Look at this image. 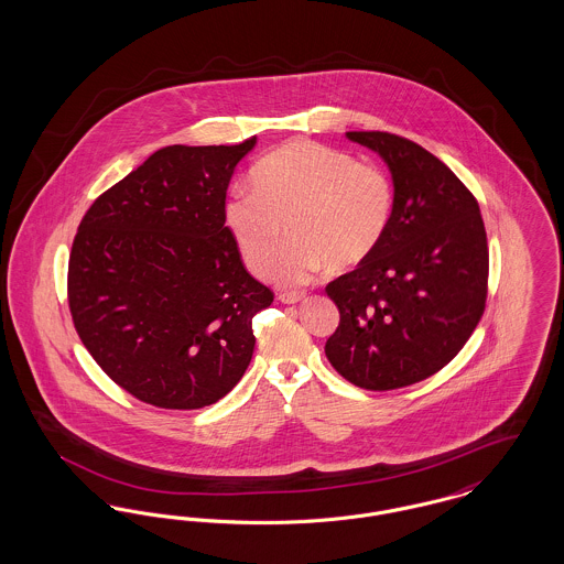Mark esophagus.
I'll list each match as a JSON object with an SVG mask.
<instances>
[{
  "label": "esophagus",
  "instance_id": "esophagus-1",
  "mask_svg": "<svg viewBox=\"0 0 564 564\" xmlns=\"http://www.w3.org/2000/svg\"><path fill=\"white\" fill-rule=\"evenodd\" d=\"M304 292H281L279 294V300L283 302V304H297L300 300H304Z\"/></svg>",
  "mask_w": 564,
  "mask_h": 564
}]
</instances>
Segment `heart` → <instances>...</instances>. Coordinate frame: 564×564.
Masks as SVG:
<instances>
[{
	"mask_svg": "<svg viewBox=\"0 0 564 564\" xmlns=\"http://www.w3.org/2000/svg\"><path fill=\"white\" fill-rule=\"evenodd\" d=\"M253 189H232L224 205L226 228L253 274L283 285L311 283L329 264L364 262L387 235L393 184L372 162L317 141L279 145L251 171ZM291 226L293 241L273 251ZM275 262H271V258Z\"/></svg>",
	"mask_w": 564,
	"mask_h": 564,
	"instance_id": "b5f03b06",
	"label": "heart"
}]
</instances>
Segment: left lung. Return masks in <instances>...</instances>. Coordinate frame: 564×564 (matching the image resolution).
I'll return each mask as SVG.
<instances>
[{
    "instance_id": "8db88e82",
    "label": "left lung",
    "mask_w": 564,
    "mask_h": 564,
    "mask_svg": "<svg viewBox=\"0 0 564 564\" xmlns=\"http://www.w3.org/2000/svg\"><path fill=\"white\" fill-rule=\"evenodd\" d=\"M347 139L389 166L393 215L375 251L325 288L340 311L325 355L355 387L389 391L435 375L469 340L486 302V230L474 194L419 143Z\"/></svg>"
}]
</instances>
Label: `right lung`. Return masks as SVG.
<instances>
[{
	"mask_svg": "<svg viewBox=\"0 0 564 564\" xmlns=\"http://www.w3.org/2000/svg\"><path fill=\"white\" fill-rule=\"evenodd\" d=\"M256 141L162 148L82 217L67 274L74 325L141 402L212 405L251 361V319L272 292L242 267L224 205Z\"/></svg>",
	"mask_w": 564,
	"mask_h": 564,
	"instance_id": "add662e5",
	"label": "right lung"
}]
</instances>
